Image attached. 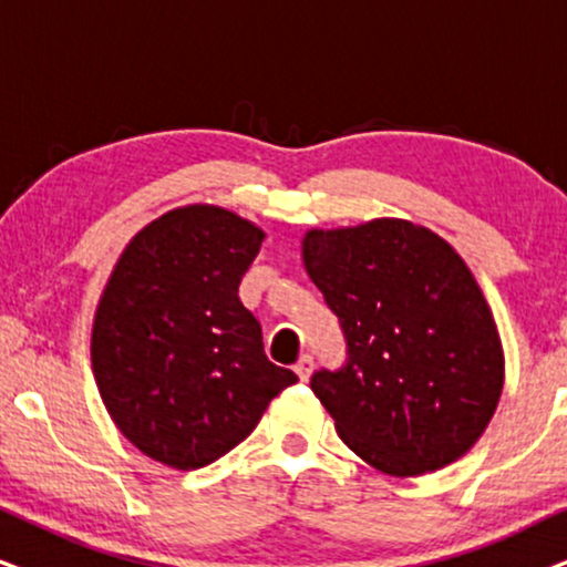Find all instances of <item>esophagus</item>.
<instances>
[{"label": "esophagus", "instance_id": "34e87169", "mask_svg": "<svg viewBox=\"0 0 567 567\" xmlns=\"http://www.w3.org/2000/svg\"><path fill=\"white\" fill-rule=\"evenodd\" d=\"M311 371H313V358H311V355H303V358H300V361L296 363V374H298L300 382H308V377H311Z\"/></svg>", "mask_w": 567, "mask_h": 567}]
</instances>
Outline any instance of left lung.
<instances>
[{"instance_id":"1","label":"left lung","mask_w":567,"mask_h":567,"mask_svg":"<svg viewBox=\"0 0 567 567\" xmlns=\"http://www.w3.org/2000/svg\"><path fill=\"white\" fill-rule=\"evenodd\" d=\"M300 254L348 340L346 367L311 377L342 442L400 478L468 453L497 411L505 353L461 254L395 217L313 227Z\"/></svg>"}]
</instances>
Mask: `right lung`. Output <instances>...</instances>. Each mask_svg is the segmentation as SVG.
<instances>
[{"label":"right lung","instance_id":"right-lung-1","mask_svg":"<svg viewBox=\"0 0 567 567\" xmlns=\"http://www.w3.org/2000/svg\"><path fill=\"white\" fill-rule=\"evenodd\" d=\"M264 238L221 206H177L133 235L106 279L93 379L114 426L156 463H214L298 382L264 353L259 321L238 298Z\"/></svg>","mask_w":567,"mask_h":567}]
</instances>
